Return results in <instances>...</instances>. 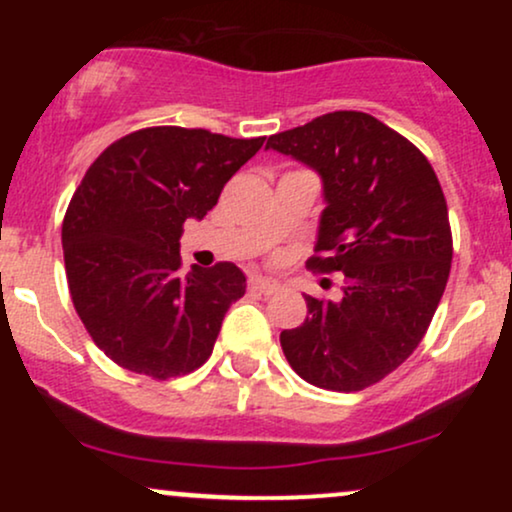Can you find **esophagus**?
<instances>
[{
  "mask_svg": "<svg viewBox=\"0 0 512 512\" xmlns=\"http://www.w3.org/2000/svg\"><path fill=\"white\" fill-rule=\"evenodd\" d=\"M248 289H250L252 293H260V296H272V293L279 291V286H276L274 281L262 279V276H250Z\"/></svg>",
  "mask_w": 512,
  "mask_h": 512,
  "instance_id": "esophagus-1",
  "label": "esophagus"
}]
</instances>
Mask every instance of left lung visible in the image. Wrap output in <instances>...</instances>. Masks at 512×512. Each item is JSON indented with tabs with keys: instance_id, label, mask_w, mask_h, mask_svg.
<instances>
[{
	"instance_id": "8db88e82",
	"label": "left lung",
	"mask_w": 512,
	"mask_h": 512,
	"mask_svg": "<svg viewBox=\"0 0 512 512\" xmlns=\"http://www.w3.org/2000/svg\"><path fill=\"white\" fill-rule=\"evenodd\" d=\"M267 149L322 175L327 207L308 267L342 276L337 301L305 296L308 317L281 332V349L305 383L366 390L414 354L443 298L452 262L443 187L407 137L358 110L272 134Z\"/></svg>"
}]
</instances>
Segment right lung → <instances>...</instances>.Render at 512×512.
<instances>
[{"mask_svg":"<svg viewBox=\"0 0 512 512\" xmlns=\"http://www.w3.org/2000/svg\"><path fill=\"white\" fill-rule=\"evenodd\" d=\"M264 137L144 127L103 151L76 187L62 221L72 303L110 361L168 380L214 351L245 276L233 262L182 274L180 233L204 219Z\"/></svg>","mask_w":512,"mask_h":512,"instance_id":"1","label":"right lung"}]
</instances>
